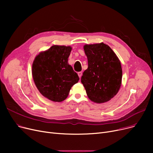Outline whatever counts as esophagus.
<instances>
[{"label":"esophagus","mask_w":153,"mask_h":153,"mask_svg":"<svg viewBox=\"0 0 153 153\" xmlns=\"http://www.w3.org/2000/svg\"><path fill=\"white\" fill-rule=\"evenodd\" d=\"M77 74H78V76H79V78H81V76H82V72H79L78 73H77Z\"/></svg>","instance_id":"esophagus-1"}]
</instances>
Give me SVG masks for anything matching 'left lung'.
Here are the masks:
<instances>
[{
    "label": "left lung",
    "mask_w": 153,
    "mask_h": 153,
    "mask_svg": "<svg viewBox=\"0 0 153 153\" xmlns=\"http://www.w3.org/2000/svg\"><path fill=\"white\" fill-rule=\"evenodd\" d=\"M88 68L81 82L89 99L97 103L107 102L118 93L122 84L121 63L110 47L103 43L85 45Z\"/></svg>",
    "instance_id": "left-lung-1"
}]
</instances>
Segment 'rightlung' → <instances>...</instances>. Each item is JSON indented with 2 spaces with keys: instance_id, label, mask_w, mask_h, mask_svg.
<instances>
[{
  "instance_id": "right-lung-1",
  "label": "right lung",
  "mask_w": 153,
  "mask_h": 153,
  "mask_svg": "<svg viewBox=\"0 0 153 153\" xmlns=\"http://www.w3.org/2000/svg\"><path fill=\"white\" fill-rule=\"evenodd\" d=\"M71 46L53 45L39 53L32 64V76L39 92L53 102L65 100L79 77L68 64Z\"/></svg>"
}]
</instances>
